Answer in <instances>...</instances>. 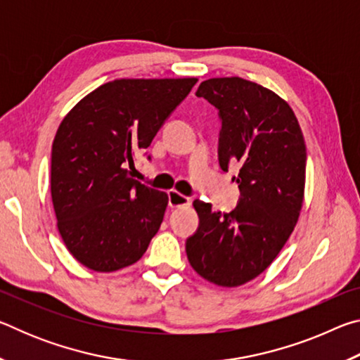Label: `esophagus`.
I'll return each mask as SVG.
<instances>
[{
    "instance_id": "obj_1",
    "label": "esophagus",
    "mask_w": 360,
    "mask_h": 360,
    "mask_svg": "<svg viewBox=\"0 0 360 360\" xmlns=\"http://www.w3.org/2000/svg\"><path fill=\"white\" fill-rule=\"evenodd\" d=\"M168 205L169 208H179V206L191 205V198L176 191H168Z\"/></svg>"
}]
</instances>
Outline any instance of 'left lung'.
I'll list each match as a JSON object with an SVG mask.
<instances>
[{"mask_svg": "<svg viewBox=\"0 0 360 360\" xmlns=\"http://www.w3.org/2000/svg\"><path fill=\"white\" fill-rule=\"evenodd\" d=\"M219 111V165L233 176L240 203L230 212L195 200L200 224L186 241L191 265L222 288H236L265 271L300 216L307 146L292 108L281 96L241 77H212L200 84Z\"/></svg>", "mask_w": 360, "mask_h": 360, "instance_id": "8db88e82", "label": "left lung"}]
</instances>
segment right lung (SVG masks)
<instances>
[{"mask_svg":"<svg viewBox=\"0 0 360 360\" xmlns=\"http://www.w3.org/2000/svg\"><path fill=\"white\" fill-rule=\"evenodd\" d=\"M198 79H115L65 115L52 144L51 193L68 251L90 270L109 273L143 257L160 229L168 195L130 178Z\"/></svg>","mask_w":360,"mask_h":360,"instance_id":"add662e5","label":"right lung"}]
</instances>
